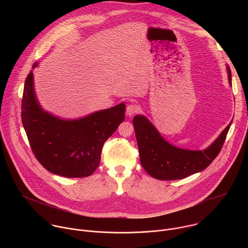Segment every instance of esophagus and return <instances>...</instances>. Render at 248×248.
I'll return each instance as SVG.
<instances>
[{
    "label": "esophagus",
    "instance_id": "obj_1",
    "mask_svg": "<svg viewBox=\"0 0 248 248\" xmlns=\"http://www.w3.org/2000/svg\"><path fill=\"white\" fill-rule=\"evenodd\" d=\"M138 112V107L135 104H129L126 107V115L131 117Z\"/></svg>",
    "mask_w": 248,
    "mask_h": 248
}]
</instances>
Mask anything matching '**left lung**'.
<instances>
[{"mask_svg": "<svg viewBox=\"0 0 248 248\" xmlns=\"http://www.w3.org/2000/svg\"><path fill=\"white\" fill-rule=\"evenodd\" d=\"M227 72L229 83L232 85V73L228 64ZM132 123L141 166L152 178L161 181L182 180L206 169L220 153L232 124L231 122L206 149L188 150L168 142L143 115H136Z\"/></svg>", "mask_w": 248, "mask_h": 248, "instance_id": "left-lung-1", "label": "left lung"}]
</instances>
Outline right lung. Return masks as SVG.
Returning <instances> with one entry per match:
<instances>
[{
	"label": "right lung",
	"mask_w": 248,
	"mask_h": 248,
	"mask_svg": "<svg viewBox=\"0 0 248 248\" xmlns=\"http://www.w3.org/2000/svg\"><path fill=\"white\" fill-rule=\"evenodd\" d=\"M38 64L35 62L32 70ZM32 70L24 83L21 120L35 157L46 170L64 178L92 174L104 142L124 120V103L79 119L59 118L41 107Z\"/></svg>",
	"instance_id": "obj_1"
}]
</instances>
